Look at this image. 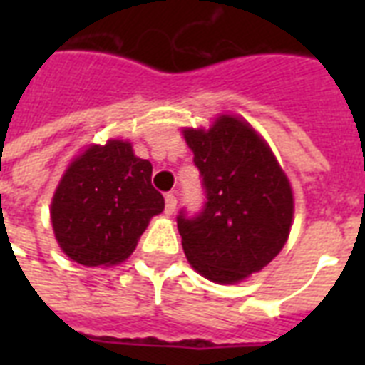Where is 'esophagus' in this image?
Segmentation results:
<instances>
[{
    "label": "esophagus",
    "instance_id": "1",
    "mask_svg": "<svg viewBox=\"0 0 365 365\" xmlns=\"http://www.w3.org/2000/svg\"><path fill=\"white\" fill-rule=\"evenodd\" d=\"M176 205H178V199H176V195L174 193H168L165 197V212L170 216L172 212L176 210Z\"/></svg>",
    "mask_w": 365,
    "mask_h": 365
}]
</instances>
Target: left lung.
I'll use <instances>...</instances> for the list:
<instances>
[{
  "label": "left lung",
  "mask_w": 365,
  "mask_h": 365,
  "mask_svg": "<svg viewBox=\"0 0 365 365\" xmlns=\"http://www.w3.org/2000/svg\"><path fill=\"white\" fill-rule=\"evenodd\" d=\"M202 178V212L178 216L185 257L217 284H237L267 267L288 240L294 193L267 142L246 121L220 115L205 128H185Z\"/></svg>",
  "instance_id": "8db88e82"
}]
</instances>
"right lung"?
Masks as SVG:
<instances>
[{
    "label": "right lung",
    "mask_w": 365,
    "mask_h": 365,
    "mask_svg": "<svg viewBox=\"0 0 365 365\" xmlns=\"http://www.w3.org/2000/svg\"><path fill=\"white\" fill-rule=\"evenodd\" d=\"M151 172V163L136 157L130 142L123 140L88 145L71 160L51 202L62 252L87 267L125 261L149 220L165 210Z\"/></svg>",
    "instance_id": "add662e5"
}]
</instances>
